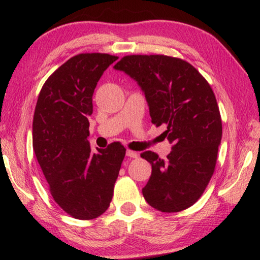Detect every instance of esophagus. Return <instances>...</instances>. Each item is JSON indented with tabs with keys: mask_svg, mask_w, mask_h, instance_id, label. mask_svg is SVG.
Returning <instances> with one entry per match:
<instances>
[{
	"mask_svg": "<svg viewBox=\"0 0 260 260\" xmlns=\"http://www.w3.org/2000/svg\"><path fill=\"white\" fill-rule=\"evenodd\" d=\"M126 156H127V157H130V158H137L140 155H138V152H136V151L126 150Z\"/></svg>",
	"mask_w": 260,
	"mask_h": 260,
	"instance_id": "obj_1",
	"label": "esophagus"
}]
</instances>
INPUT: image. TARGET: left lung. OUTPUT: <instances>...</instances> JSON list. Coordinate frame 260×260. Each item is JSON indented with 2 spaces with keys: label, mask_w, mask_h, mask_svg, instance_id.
Instances as JSON below:
<instances>
[{
  "label": "left lung",
  "mask_w": 260,
  "mask_h": 260,
  "mask_svg": "<svg viewBox=\"0 0 260 260\" xmlns=\"http://www.w3.org/2000/svg\"><path fill=\"white\" fill-rule=\"evenodd\" d=\"M137 81L148 102L151 123L166 125L173 144L166 159L152 151L141 157L151 165L142 189L161 212L183 211L199 200L214 173L222 125L214 92L199 71L167 55H126L113 66Z\"/></svg>",
  "instance_id": "obj_1"
}]
</instances>
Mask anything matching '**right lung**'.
Wrapping results in <instances>:
<instances>
[{"instance_id": "obj_1", "label": "right lung", "mask_w": 260, "mask_h": 260, "mask_svg": "<svg viewBox=\"0 0 260 260\" xmlns=\"http://www.w3.org/2000/svg\"><path fill=\"white\" fill-rule=\"evenodd\" d=\"M118 59L81 53L46 80L33 119V149L53 199L76 219L98 218L109 208L125 156L118 142L92 152L88 117L98 80Z\"/></svg>"}]
</instances>
